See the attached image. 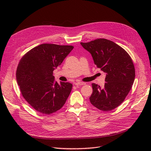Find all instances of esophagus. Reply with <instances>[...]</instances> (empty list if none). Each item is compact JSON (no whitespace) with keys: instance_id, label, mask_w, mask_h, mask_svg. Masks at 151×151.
<instances>
[{"instance_id":"1","label":"esophagus","mask_w":151,"mask_h":151,"mask_svg":"<svg viewBox=\"0 0 151 151\" xmlns=\"http://www.w3.org/2000/svg\"><path fill=\"white\" fill-rule=\"evenodd\" d=\"M86 83H83V82H78V83H75V85L76 86H83V85H85Z\"/></svg>"}]
</instances>
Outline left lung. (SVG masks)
Here are the masks:
<instances>
[{
  "label": "left lung",
  "mask_w": 151,
  "mask_h": 151,
  "mask_svg": "<svg viewBox=\"0 0 151 151\" xmlns=\"http://www.w3.org/2000/svg\"><path fill=\"white\" fill-rule=\"evenodd\" d=\"M81 45L91 53L95 65L106 73L104 87L92 84L91 104L104 111L116 108L124 101L134 80L135 71L130 56L122 47L105 38Z\"/></svg>",
  "instance_id": "left-lung-1"
}]
</instances>
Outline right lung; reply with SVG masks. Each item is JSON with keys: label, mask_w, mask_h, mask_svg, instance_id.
<instances>
[{"label": "right lung", "mask_w": 151, "mask_h": 151, "mask_svg": "<svg viewBox=\"0 0 151 151\" xmlns=\"http://www.w3.org/2000/svg\"><path fill=\"white\" fill-rule=\"evenodd\" d=\"M73 46L42 44L20 60L17 81L23 97L37 111L50 114L65 104L72 89L70 83L54 80L53 71L73 49Z\"/></svg>", "instance_id": "add662e5"}]
</instances>
